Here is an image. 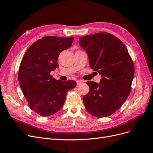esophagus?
<instances>
[{
  "label": "esophagus",
  "instance_id": "obj_1",
  "mask_svg": "<svg viewBox=\"0 0 153 153\" xmlns=\"http://www.w3.org/2000/svg\"><path fill=\"white\" fill-rule=\"evenodd\" d=\"M76 82H77V85H79V84H81V83L84 82V81H82V80H77V81H76Z\"/></svg>",
  "mask_w": 153,
  "mask_h": 153
}]
</instances>
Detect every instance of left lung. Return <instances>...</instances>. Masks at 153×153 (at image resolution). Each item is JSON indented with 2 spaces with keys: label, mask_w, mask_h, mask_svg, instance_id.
I'll list each match as a JSON object with an SVG mask.
<instances>
[{
  "label": "left lung",
  "mask_w": 153,
  "mask_h": 153,
  "mask_svg": "<svg viewBox=\"0 0 153 153\" xmlns=\"http://www.w3.org/2000/svg\"><path fill=\"white\" fill-rule=\"evenodd\" d=\"M91 69L101 75L100 84L88 81L89 91L82 98L86 110L97 117H108L119 109L128 97L134 65L127 47L115 36L98 33L79 38Z\"/></svg>",
  "instance_id": "left-lung-1"
}]
</instances>
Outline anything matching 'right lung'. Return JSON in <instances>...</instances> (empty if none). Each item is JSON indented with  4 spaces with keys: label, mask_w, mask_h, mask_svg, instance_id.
Listing matches in <instances>:
<instances>
[{
    "label": "right lung",
    "mask_w": 153,
    "mask_h": 153,
    "mask_svg": "<svg viewBox=\"0 0 153 153\" xmlns=\"http://www.w3.org/2000/svg\"><path fill=\"white\" fill-rule=\"evenodd\" d=\"M72 36H47L28 48L20 64L18 81L30 108L42 117L55 114L63 106L67 91L76 86L74 81H56L50 72L59 67L57 59L69 48Z\"/></svg>",
    "instance_id": "1"
}]
</instances>
